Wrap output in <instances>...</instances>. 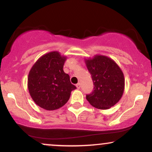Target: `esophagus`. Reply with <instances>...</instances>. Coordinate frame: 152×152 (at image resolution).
<instances>
[{
  "label": "esophagus",
  "instance_id": "1",
  "mask_svg": "<svg viewBox=\"0 0 152 152\" xmlns=\"http://www.w3.org/2000/svg\"><path fill=\"white\" fill-rule=\"evenodd\" d=\"M76 87H77L78 89H79V88H81V83H78L76 85Z\"/></svg>",
  "mask_w": 152,
  "mask_h": 152
}]
</instances>
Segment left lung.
<instances>
[{"instance_id": "1", "label": "left lung", "mask_w": 152, "mask_h": 152, "mask_svg": "<svg viewBox=\"0 0 152 152\" xmlns=\"http://www.w3.org/2000/svg\"><path fill=\"white\" fill-rule=\"evenodd\" d=\"M94 83L86 99L94 107L109 109L118 102L124 91V76L116 63L105 56L96 55L85 60Z\"/></svg>"}]
</instances>
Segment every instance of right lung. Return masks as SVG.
Masks as SVG:
<instances>
[{
    "instance_id": "right-lung-1",
    "label": "right lung",
    "mask_w": 152,
    "mask_h": 152,
    "mask_svg": "<svg viewBox=\"0 0 152 152\" xmlns=\"http://www.w3.org/2000/svg\"><path fill=\"white\" fill-rule=\"evenodd\" d=\"M66 58L58 51L42 56L31 68L28 77V88L31 98L40 107L56 110L69 101L71 92L76 87L64 71Z\"/></svg>"
}]
</instances>
